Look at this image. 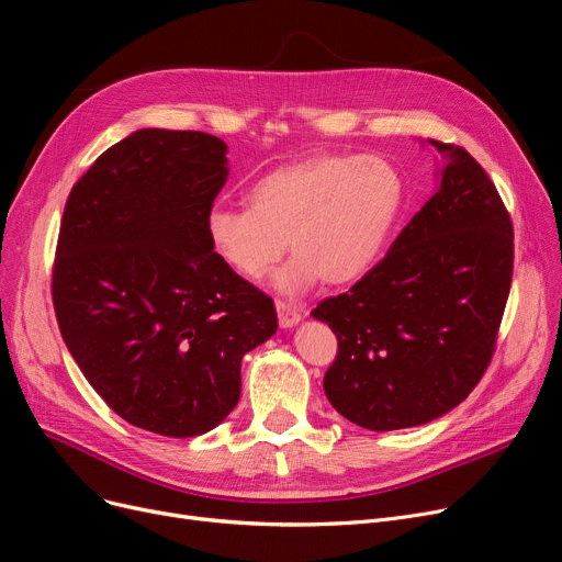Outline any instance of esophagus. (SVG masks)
Masks as SVG:
<instances>
[{
	"label": "esophagus",
	"instance_id": "esophagus-1",
	"mask_svg": "<svg viewBox=\"0 0 562 562\" xmlns=\"http://www.w3.org/2000/svg\"><path fill=\"white\" fill-rule=\"evenodd\" d=\"M276 310H278V322L282 328H291L301 322V310L286 301H276Z\"/></svg>",
	"mask_w": 562,
	"mask_h": 562
}]
</instances>
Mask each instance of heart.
I'll use <instances>...</instances> for the list:
<instances>
[{"mask_svg":"<svg viewBox=\"0 0 562 562\" xmlns=\"http://www.w3.org/2000/svg\"><path fill=\"white\" fill-rule=\"evenodd\" d=\"M248 209L213 206L206 238L227 271L259 280L286 250L276 284H347L379 259L404 204V177L383 156L314 154L284 162L248 188Z\"/></svg>","mask_w":562,"mask_h":562,"instance_id":"heart-1","label":"heart"}]
</instances>
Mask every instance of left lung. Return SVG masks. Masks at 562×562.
Here are the masks:
<instances>
[{"label":"left lung","mask_w":562,"mask_h":562,"mask_svg":"<svg viewBox=\"0 0 562 562\" xmlns=\"http://www.w3.org/2000/svg\"><path fill=\"white\" fill-rule=\"evenodd\" d=\"M441 186L349 291L316 305L337 356L324 376L330 404L374 431L425 425L480 383L515 268V232L482 165L448 142Z\"/></svg>","instance_id":"8db88e82"}]
</instances>
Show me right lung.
<instances>
[{
	"mask_svg": "<svg viewBox=\"0 0 562 562\" xmlns=\"http://www.w3.org/2000/svg\"><path fill=\"white\" fill-rule=\"evenodd\" d=\"M227 144L144 128L70 188L53 305L85 379L126 423L175 438L221 425L240 397V360L278 330L273 301L209 246Z\"/></svg>",
	"mask_w": 562,
	"mask_h": 562,
	"instance_id": "right-lung-1",
	"label": "right lung"
}]
</instances>
